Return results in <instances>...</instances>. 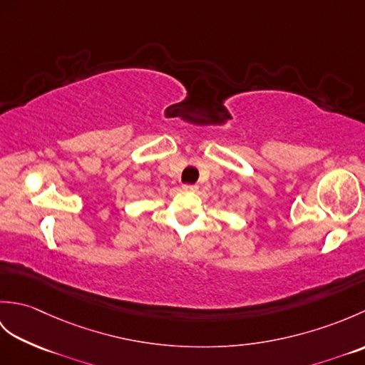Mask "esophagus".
<instances>
[{"instance_id": "esophagus-1", "label": "esophagus", "mask_w": 365, "mask_h": 365, "mask_svg": "<svg viewBox=\"0 0 365 365\" xmlns=\"http://www.w3.org/2000/svg\"><path fill=\"white\" fill-rule=\"evenodd\" d=\"M185 191H190V192H196L199 190L197 185H183L182 187Z\"/></svg>"}]
</instances>
